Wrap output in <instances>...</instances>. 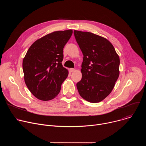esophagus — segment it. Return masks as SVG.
Here are the masks:
<instances>
[{"mask_svg":"<svg viewBox=\"0 0 146 146\" xmlns=\"http://www.w3.org/2000/svg\"><path fill=\"white\" fill-rule=\"evenodd\" d=\"M70 72H74V71H75V69H73V68H71V69H70Z\"/></svg>","mask_w":146,"mask_h":146,"instance_id":"obj_1","label":"esophagus"}]
</instances>
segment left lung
<instances>
[{
  "instance_id": "obj_1",
  "label": "left lung",
  "mask_w": 146,
  "mask_h": 146,
  "mask_svg": "<svg viewBox=\"0 0 146 146\" xmlns=\"http://www.w3.org/2000/svg\"><path fill=\"white\" fill-rule=\"evenodd\" d=\"M74 35L84 55L78 93L88 102H100L111 93L119 77V56L105 37L76 30Z\"/></svg>"
}]
</instances>
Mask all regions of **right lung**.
Here are the masks:
<instances>
[{
    "label": "right lung",
    "instance_id": "1",
    "mask_svg": "<svg viewBox=\"0 0 146 146\" xmlns=\"http://www.w3.org/2000/svg\"><path fill=\"white\" fill-rule=\"evenodd\" d=\"M72 33L69 29L46 35L35 41L24 58L25 82L38 99L50 100L59 93L69 74L62 64L63 50Z\"/></svg>",
    "mask_w": 146,
    "mask_h": 146
}]
</instances>
